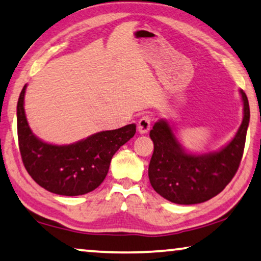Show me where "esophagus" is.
<instances>
[{"instance_id": "1", "label": "esophagus", "mask_w": 261, "mask_h": 261, "mask_svg": "<svg viewBox=\"0 0 261 261\" xmlns=\"http://www.w3.org/2000/svg\"><path fill=\"white\" fill-rule=\"evenodd\" d=\"M151 120L152 116L150 113H145L141 117V119L138 120V131L141 134H146L150 130V126H151Z\"/></svg>"}]
</instances>
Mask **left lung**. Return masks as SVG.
I'll return each instance as SVG.
<instances>
[{
    "label": "left lung",
    "mask_w": 261,
    "mask_h": 261,
    "mask_svg": "<svg viewBox=\"0 0 261 261\" xmlns=\"http://www.w3.org/2000/svg\"><path fill=\"white\" fill-rule=\"evenodd\" d=\"M244 101V119L229 144L214 153H187L176 139L170 125L160 120L150 131L153 153L149 164L152 188L164 199L178 204H195L211 200L232 181L244 155L249 122L247 95Z\"/></svg>",
    "instance_id": "8db88e82"
}]
</instances>
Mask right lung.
I'll use <instances>...</instances> for the list:
<instances>
[{
  "mask_svg": "<svg viewBox=\"0 0 261 261\" xmlns=\"http://www.w3.org/2000/svg\"><path fill=\"white\" fill-rule=\"evenodd\" d=\"M24 92L25 85L17 101V138L25 170L39 186L58 195L92 192L104 181L117 150L134 137L135 124L98 132L74 144H48L29 129L23 109Z\"/></svg>",
  "mask_w": 261,
  "mask_h": 261,
  "instance_id": "add662e5",
  "label": "right lung"
}]
</instances>
